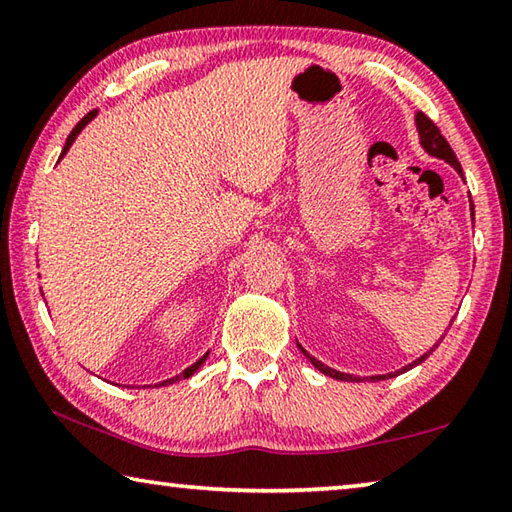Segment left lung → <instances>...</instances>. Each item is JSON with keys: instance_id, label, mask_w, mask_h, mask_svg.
<instances>
[{"instance_id": "left-lung-1", "label": "left lung", "mask_w": 512, "mask_h": 512, "mask_svg": "<svg viewBox=\"0 0 512 512\" xmlns=\"http://www.w3.org/2000/svg\"><path fill=\"white\" fill-rule=\"evenodd\" d=\"M415 126H418V135H420V144H422V149L427 151L429 155H433V158H440V160H445L447 164H452V167L461 173L463 176V169H461V162L456 160V155H454V151H452V146L447 144V140L443 135H440V131H438V126L433 124V121L424 115V112H418V115H415ZM472 203V201H470ZM474 210V207H472ZM472 216H474V212H472ZM443 341V339H440ZM438 341V343H440ZM438 343L433 345V348L429 350V352H424L420 359H415L413 363H409V366H404L402 370H395V372H388V375H375V377H370L372 381H381V379H391V377H397V375H402V372H406V370H411V368H415V366H420V363L429 357V354L438 348ZM298 348L302 350V354H305V357L314 363V368H318L320 372H323V375H327V377H334V379H341V381H359L361 377H354V375H348V372H339V370H334V368H329V366H325V363H320L318 359H314L311 357V354L302 348V345H298Z\"/></svg>"}]
</instances>
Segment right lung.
Here are the masks:
<instances>
[{
    "instance_id": "obj_1",
    "label": "right lung",
    "mask_w": 512,
    "mask_h": 512,
    "mask_svg": "<svg viewBox=\"0 0 512 512\" xmlns=\"http://www.w3.org/2000/svg\"><path fill=\"white\" fill-rule=\"evenodd\" d=\"M94 117H97V110H92V112H88V115H85L81 121H79V124H76L74 126V131L72 133H69V137H67V142H65V149H63V153H60V158H63V155L69 151V146H72L74 144V140H76V135H79L81 131H83V128L85 126H88L90 124V121L94 119ZM207 359V354H203V357L201 359H198L196 363H192V366H189L187 370H183V372H180V375H176V377H171V379H164V381H160V384H155V386H167V384H173V381H180V379H187V377H192L194 375V372L198 370V368H201L203 366V361Z\"/></svg>"
}]
</instances>
